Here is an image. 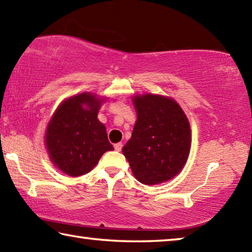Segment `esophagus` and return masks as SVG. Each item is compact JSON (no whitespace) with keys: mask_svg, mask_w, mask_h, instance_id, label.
Segmentation results:
<instances>
[{"mask_svg":"<svg viewBox=\"0 0 252 252\" xmlns=\"http://www.w3.org/2000/svg\"><path fill=\"white\" fill-rule=\"evenodd\" d=\"M122 147H123V144L121 142L116 143V144H114V150H116V151H121L122 150Z\"/></svg>","mask_w":252,"mask_h":252,"instance_id":"1","label":"esophagus"}]
</instances>
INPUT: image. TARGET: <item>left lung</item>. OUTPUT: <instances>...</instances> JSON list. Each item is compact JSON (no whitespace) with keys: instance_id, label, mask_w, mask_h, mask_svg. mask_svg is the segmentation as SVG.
<instances>
[{"instance_id":"left-lung-1","label":"left lung","mask_w":252,"mask_h":252,"mask_svg":"<svg viewBox=\"0 0 252 252\" xmlns=\"http://www.w3.org/2000/svg\"><path fill=\"white\" fill-rule=\"evenodd\" d=\"M138 119L122 149L132 172L143 185H158L181 171L189 157V121L176 101L162 95H136Z\"/></svg>"}]
</instances>
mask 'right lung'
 Masks as SVG:
<instances>
[{"instance_id": "right-lung-1", "label": "right lung", "mask_w": 252, "mask_h": 252, "mask_svg": "<svg viewBox=\"0 0 252 252\" xmlns=\"http://www.w3.org/2000/svg\"><path fill=\"white\" fill-rule=\"evenodd\" d=\"M101 100L81 93L65 100L49 122L45 143L55 167L71 177L90 172L104 152L113 150L97 120Z\"/></svg>"}]
</instances>
